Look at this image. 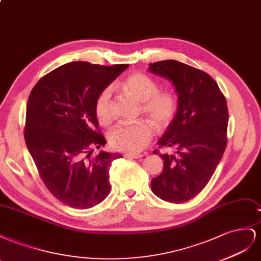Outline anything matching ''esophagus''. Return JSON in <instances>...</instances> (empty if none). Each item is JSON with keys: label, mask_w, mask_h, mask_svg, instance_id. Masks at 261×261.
<instances>
[{"label": "esophagus", "mask_w": 261, "mask_h": 261, "mask_svg": "<svg viewBox=\"0 0 261 261\" xmlns=\"http://www.w3.org/2000/svg\"><path fill=\"white\" fill-rule=\"evenodd\" d=\"M124 156L126 159H141V158H143V155H141V154H124Z\"/></svg>", "instance_id": "obj_1"}]
</instances>
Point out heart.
Instances as JSON below:
<instances>
[{"label":"heart","instance_id":"b5f03b06","mask_svg":"<svg viewBox=\"0 0 261 261\" xmlns=\"http://www.w3.org/2000/svg\"><path fill=\"white\" fill-rule=\"evenodd\" d=\"M122 91L141 102V114L150 117L159 130L166 129L177 113L178 100L169 91H160V85L143 73H131L120 84ZM95 114L101 124H109L114 119L110 88H105L95 101ZM154 124L142 119L135 123L119 124L109 132L108 140L115 150L137 154L144 150L154 136Z\"/></svg>","mask_w":261,"mask_h":261}]
</instances>
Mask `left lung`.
<instances>
[{
  "label": "left lung",
  "instance_id": "1",
  "mask_svg": "<svg viewBox=\"0 0 261 261\" xmlns=\"http://www.w3.org/2000/svg\"><path fill=\"white\" fill-rule=\"evenodd\" d=\"M150 72L168 79L178 94L175 118L159 140L174 154L154 153L164 160L152 179L156 196L172 203L195 198L211 179L227 144L226 99L209 74L176 60L154 62Z\"/></svg>",
  "mask_w": 261,
  "mask_h": 261
}]
</instances>
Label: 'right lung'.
<instances>
[{
  "instance_id": "1",
  "label": "right lung",
  "mask_w": 261,
  "mask_h": 261,
  "mask_svg": "<svg viewBox=\"0 0 261 261\" xmlns=\"http://www.w3.org/2000/svg\"><path fill=\"white\" fill-rule=\"evenodd\" d=\"M71 62L41 77L27 101L24 138L48 190L74 209H88L109 195V167L119 153L93 148L105 145L95 101L128 68Z\"/></svg>"
}]
</instances>
